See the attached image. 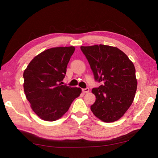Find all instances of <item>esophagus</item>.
<instances>
[{
  "mask_svg": "<svg viewBox=\"0 0 158 158\" xmlns=\"http://www.w3.org/2000/svg\"><path fill=\"white\" fill-rule=\"evenodd\" d=\"M82 92L84 93H88L89 92V88H86V89H82Z\"/></svg>",
  "mask_w": 158,
  "mask_h": 158,
  "instance_id": "obj_1",
  "label": "esophagus"
}]
</instances>
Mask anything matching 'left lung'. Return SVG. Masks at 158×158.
Masks as SVG:
<instances>
[{
  "label": "left lung",
  "mask_w": 158,
  "mask_h": 158,
  "mask_svg": "<svg viewBox=\"0 0 158 158\" xmlns=\"http://www.w3.org/2000/svg\"><path fill=\"white\" fill-rule=\"evenodd\" d=\"M95 81L101 82L92 93L96 101L90 106L93 114L105 122L119 120L131 106L137 80L134 64L116 47L99 44L81 47Z\"/></svg>",
  "instance_id": "8db88e82"
}]
</instances>
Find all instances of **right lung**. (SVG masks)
Segmentation results:
<instances>
[{"instance_id": "add662e5", "label": "right lung", "mask_w": 158, "mask_h": 158, "mask_svg": "<svg viewBox=\"0 0 158 158\" xmlns=\"http://www.w3.org/2000/svg\"><path fill=\"white\" fill-rule=\"evenodd\" d=\"M73 47H55L36 56L23 72V89L31 107L41 119L52 122L68 111L82 90L62 85Z\"/></svg>"}]
</instances>
